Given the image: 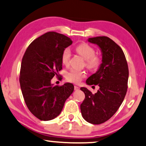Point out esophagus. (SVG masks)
<instances>
[{
  "label": "esophagus",
  "instance_id": "esophagus-1",
  "mask_svg": "<svg viewBox=\"0 0 146 146\" xmlns=\"http://www.w3.org/2000/svg\"><path fill=\"white\" fill-rule=\"evenodd\" d=\"M74 89L75 91H77V90H79V87L77 86V85H75L74 86Z\"/></svg>",
  "mask_w": 146,
  "mask_h": 146
}]
</instances>
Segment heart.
<instances>
[{
	"label": "heart",
	"instance_id": "heart-1",
	"mask_svg": "<svg viewBox=\"0 0 146 146\" xmlns=\"http://www.w3.org/2000/svg\"><path fill=\"white\" fill-rule=\"evenodd\" d=\"M76 50L79 55L85 59V66L91 70L97 69L101 64V58L98 55L95 54L96 51L91 45L87 43H81L76 46ZM71 53L69 48H66L61 55V61L63 65L69 64ZM86 76V73L75 68L69 70L65 75L66 80L69 82L77 83Z\"/></svg>",
	"mask_w": 146,
	"mask_h": 146
}]
</instances>
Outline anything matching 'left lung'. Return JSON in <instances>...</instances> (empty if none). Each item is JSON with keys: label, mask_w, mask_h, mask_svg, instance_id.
<instances>
[{"label": "left lung", "mask_w": 146, "mask_h": 146, "mask_svg": "<svg viewBox=\"0 0 146 146\" xmlns=\"http://www.w3.org/2000/svg\"><path fill=\"white\" fill-rule=\"evenodd\" d=\"M88 41L98 44L103 56L100 69L86 83L98 85L100 89L93 94L85 87H81L85 96L81 112L85 121L101 124L110 119L123 102L127 90L129 69L123 51L110 38L97 36L89 38Z\"/></svg>", "instance_id": "obj_1"}]
</instances>
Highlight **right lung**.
Returning <instances> with one entry per match:
<instances>
[{"label":"right lung","mask_w":146,"mask_h":146,"mask_svg":"<svg viewBox=\"0 0 146 146\" xmlns=\"http://www.w3.org/2000/svg\"><path fill=\"white\" fill-rule=\"evenodd\" d=\"M71 44L67 36L48 32L31 42L23 57L19 82L23 98L31 113L42 121L57 117L74 90L72 83H50L55 75L59 76L62 53Z\"/></svg>","instance_id":"1"}]
</instances>
